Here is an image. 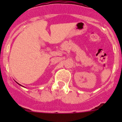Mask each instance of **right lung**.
Returning <instances> with one entry per match:
<instances>
[{"instance_id":"1","label":"right lung","mask_w":122,"mask_h":122,"mask_svg":"<svg viewBox=\"0 0 122 122\" xmlns=\"http://www.w3.org/2000/svg\"><path fill=\"white\" fill-rule=\"evenodd\" d=\"M16 82V83H17V84H19V85H20V86H22V85H20V84H19V83H18V82ZM23 87H24V86H23Z\"/></svg>"}]
</instances>
